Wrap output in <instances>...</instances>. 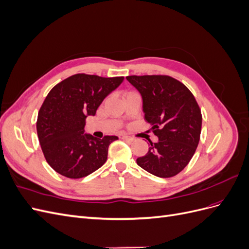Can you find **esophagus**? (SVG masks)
I'll list each match as a JSON object with an SVG mask.
<instances>
[{"mask_svg":"<svg viewBox=\"0 0 249 249\" xmlns=\"http://www.w3.org/2000/svg\"><path fill=\"white\" fill-rule=\"evenodd\" d=\"M122 139L124 140H126V141H134V138L133 137H130V136H126V135H124V136H122Z\"/></svg>","mask_w":249,"mask_h":249,"instance_id":"1","label":"esophagus"}]
</instances>
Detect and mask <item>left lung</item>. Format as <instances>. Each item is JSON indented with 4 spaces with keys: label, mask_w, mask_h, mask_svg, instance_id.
I'll return each instance as SVG.
<instances>
[{
    "label": "left lung",
    "mask_w": 249,
    "mask_h": 249,
    "mask_svg": "<svg viewBox=\"0 0 249 249\" xmlns=\"http://www.w3.org/2000/svg\"><path fill=\"white\" fill-rule=\"evenodd\" d=\"M126 80L142 96L143 112L159 141L150 142L141 168L159 178H171L190 162L198 145L201 112L183 83L169 76H129Z\"/></svg>",
    "instance_id": "obj_1"
}]
</instances>
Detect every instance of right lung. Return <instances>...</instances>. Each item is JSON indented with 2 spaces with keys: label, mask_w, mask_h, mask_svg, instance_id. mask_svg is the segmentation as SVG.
Returning <instances> with one entry per match:
<instances>
[{
  "label": "right lung",
  "mask_w": 249,
  "mask_h": 249,
  "mask_svg": "<svg viewBox=\"0 0 249 249\" xmlns=\"http://www.w3.org/2000/svg\"><path fill=\"white\" fill-rule=\"evenodd\" d=\"M124 77L103 78L77 73L52 88L39 109L36 129L50 166L70 178H81L107 161L108 148L117 136L103 139L84 134L87 116L115 90Z\"/></svg>",
  "instance_id": "right-lung-1"
}]
</instances>
